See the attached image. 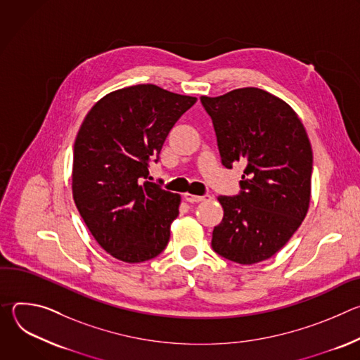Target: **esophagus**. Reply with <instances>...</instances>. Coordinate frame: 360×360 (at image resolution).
<instances>
[{
	"label": "esophagus",
	"instance_id": "esophagus-1",
	"mask_svg": "<svg viewBox=\"0 0 360 360\" xmlns=\"http://www.w3.org/2000/svg\"><path fill=\"white\" fill-rule=\"evenodd\" d=\"M212 196L210 193L203 195V196H198V195H192V193H184V199L189 203H198V202H202V200H207V199H211Z\"/></svg>",
	"mask_w": 360,
	"mask_h": 360
}]
</instances>
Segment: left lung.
Wrapping results in <instances>:
<instances>
[{
	"label": "left lung",
	"mask_w": 360,
	"mask_h": 360,
	"mask_svg": "<svg viewBox=\"0 0 360 360\" xmlns=\"http://www.w3.org/2000/svg\"><path fill=\"white\" fill-rule=\"evenodd\" d=\"M200 102L212 118L222 164L246 165L239 195L218 198L224 218L212 232V248L240 265L266 261L309 210V138L286 102L259 88L200 96Z\"/></svg>",
	"instance_id": "1"
}]
</instances>
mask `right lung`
Returning <instances> with one entry per match:
<instances>
[{
    "instance_id": "add662e5",
    "label": "right lung",
    "mask_w": 360,
    "mask_h": 360,
    "mask_svg": "<svg viewBox=\"0 0 360 360\" xmlns=\"http://www.w3.org/2000/svg\"><path fill=\"white\" fill-rule=\"evenodd\" d=\"M196 102L152 84L117 89L86 114L74 143L72 196L89 232L115 259L145 262L168 245L181 196L149 182L175 125Z\"/></svg>"
}]
</instances>
